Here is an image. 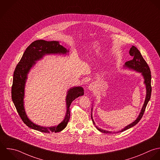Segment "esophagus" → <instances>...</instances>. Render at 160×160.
<instances>
[{"mask_svg": "<svg viewBox=\"0 0 160 160\" xmlns=\"http://www.w3.org/2000/svg\"><path fill=\"white\" fill-rule=\"evenodd\" d=\"M88 88H89V89L90 91H93V90L94 89V88H95V86H94V84H91L89 86Z\"/></svg>", "mask_w": 160, "mask_h": 160, "instance_id": "1", "label": "esophagus"}]
</instances>
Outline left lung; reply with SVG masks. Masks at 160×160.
I'll use <instances>...</instances> for the list:
<instances>
[{
  "mask_svg": "<svg viewBox=\"0 0 160 160\" xmlns=\"http://www.w3.org/2000/svg\"><path fill=\"white\" fill-rule=\"evenodd\" d=\"M129 53L130 54V56H133V59L127 61L125 63L124 67L128 68L130 69H133L134 71H136L137 72H141L142 76H143L144 78V83L145 84L146 86V89H147V95H146V98H145V102L143 104V106L142 107V108L141 110V112L138 115V117H137V118L132 123L129 124L128 125L126 126L125 128H123L122 130H121V131H120L119 132H123L128 128H130L131 127L135 126L136 124H137L138 123V122L141 120L142 116L143 115V113L145 112L146 107L147 106V104L148 102V101L150 99V97H151V94H152V86H151V79H152V76H151V71H150V69L148 65V64L147 63V62L145 61V60L143 59V56H142V54L140 53V52H139V50L134 46H132L129 51ZM91 118L92 120V122L94 123V124L95 125V122H94L93 119H92V113H91ZM96 127L97 128V129L98 130H99L100 132L104 133H112V132H108L107 130H104L103 129L99 128L98 127H97L96 126Z\"/></svg>",
  "mask_w": 160,
  "mask_h": 160,
  "instance_id": "left-lung-1",
  "label": "left lung"
}]
</instances>
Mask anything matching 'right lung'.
<instances>
[{"instance_id":"right-lung-1","label":"right lung","mask_w":160,"mask_h":160,"mask_svg":"<svg viewBox=\"0 0 160 160\" xmlns=\"http://www.w3.org/2000/svg\"><path fill=\"white\" fill-rule=\"evenodd\" d=\"M69 52L59 42H47L43 40H36L32 43L26 49L20 61L17 65L13 72L12 86V99L22 121L30 128L41 132H59L67 126L70 118V108L72 102L79 96L84 95L82 87H73L68 91L66 96V113L63 120L57 126L50 127H42L33 123L27 117L23 104L24 91L27 75L35 61L42 59L43 56L50 54H66Z\"/></svg>"}]
</instances>
